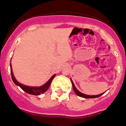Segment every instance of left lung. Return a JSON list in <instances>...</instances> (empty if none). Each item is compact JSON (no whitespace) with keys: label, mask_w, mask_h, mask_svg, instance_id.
Segmentation results:
<instances>
[{"label":"left lung","mask_w":126,"mask_h":126,"mask_svg":"<svg viewBox=\"0 0 126 126\" xmlns=\"http://www.w3.org/2000/svg\"><path fill=\"white\" fill-rule=\"evenodd\" d=\"M71 83H72V86H73V90H74L75 93L76 94H77V95L79 96V97H83V98H97V97H100V96L102 95L103 94H104V93H102V94H99V95H86V94H83V93H81L80 92H79V90H77V88L75 87V86L74 83H73V81H72V80L71 79Z\"/></svg>","instance_id":"8db88e82"}]
</instances>
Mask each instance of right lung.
<instances>
[{
	"instance_id": "1",
	"label": "right lung",
	"mask_w": 126,
	"mask_h": 126,
	"mask_svg": "<svg viewBox=\"0 0 126 126\" xmlns=\"http://www.w3.org/2000/svg\"><path fill=\"white\" fill-rule=\"evenodd\" d=\"M10 66H11V77H12V81H14V83H15L16 85L19 86L21 88V89L24 90L25 92L28 93V94H31V95H39L41 94L45 93L46 90L48 89L49 85H50L51 83L52 80H53L54 77H55L56 74L53 75L50 78L48 81L44 84L43 85L40 86V87H30V86L28 85H24L22 84L21 83H19L17 80L16 79L15 77L13 74V71H12V65H11V63L10 64Z\"/></svg>"
}]
</instances>
